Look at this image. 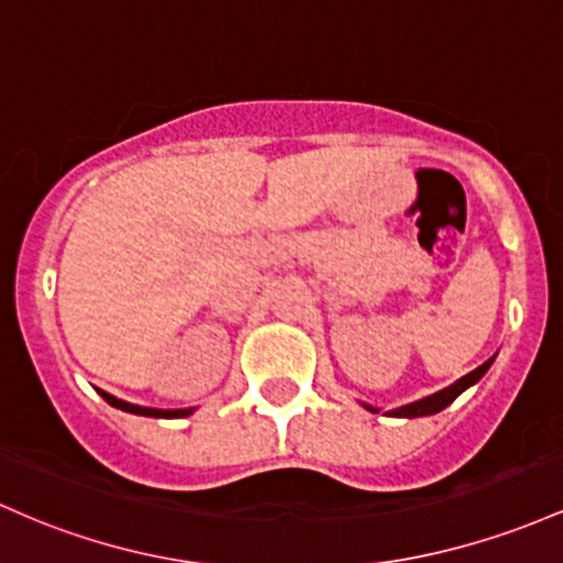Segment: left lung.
I'll list each match as a JSON object with an SVG mask.
<instances>
[{
	"mask_svg": "<svg viewBox=\"0 0 563 563\" xmlns=\"http://www.w3.org/2000/svg\"><path fill=\"white\" fill-rule=\"evenodd\" d=\"M492 362H495V356L486 358L482 366H476V369L468 372V375H465V377H460V380H454L452 385H446L444 390H435V394L426 396V399H418V401H412V404H404V407L388 409V412H383V415H388V418H428V415L441 412V409L450 407V404L457 399V396L463 394V390H468L471 385H476L478 380H482V377L486 375V369H489V366H492ZM358 404H362L364 409H369V412H380V409L372 407V404H366V401H358Z\"/></svg>",
	"mask_w": 563,
	"mask_h": 563,
	"instance_id": "left-lung-1",
	"label": "left lung"
}]
</instances>
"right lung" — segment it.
<instances>
[{
  "mask_svg": "<svg viewBox=\"0 0 563 563\" xmlns=\"http://www.w3.org/2000/svg\"><path fill=\"white\" fill-rule=\"evenodd\" d=\"M98 394L103 396V399L109 401L111 407L122 409V412H130V415H141V418H164V420H173V418H188V415H194V407H188V409H154V407H141V404L122 401V399H117V396L106 394V390H98Z\"/></svg>",
  "mask_w": 563,
  "mask_h": 563,
  "instance_id": "add662e5",
  "label": "right lung"
}]
</instances>
